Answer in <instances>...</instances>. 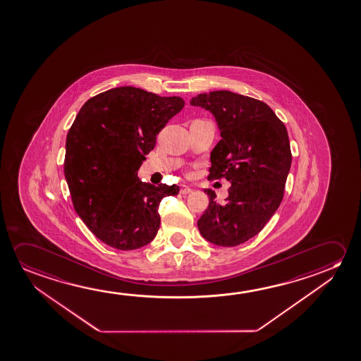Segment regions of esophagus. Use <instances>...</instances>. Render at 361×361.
I'll return each instance as SVG.
<instances>
[{
    "mask_svg": "<svg viewBox=\"0 0 361 361\" xmlns=\"http://www.w3.org/2000/svg\"><path fill=\"white\" fill-rule=\"evenodd\" d=\"M192 192V189H190L189 186H181L180 189V194L181 195H189Z\"/></svg>",
    "mask_w": 361,
    "mask_h": 361,
    "instance_id": "1",
    "label": "esophagus"
}]
</instances>
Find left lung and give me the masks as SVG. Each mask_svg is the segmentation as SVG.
<instances>
[{
	"label": "left lung",
	"mask_w": 361,
	"mask_h": 361,
	"mask_svg": "<svg viewBox=\"0 0 361 361\" xmlns=\"http://www.w3.org/2000/svg\"><path fill=\"white\" fill-rule=\"evenodd\" d=\"M210 111L221 140L211 151L209 180L231 183L224 204L205 189L209 207L197 221L204 239L231 247L260 233L278 210L291 166L288 131L262 101L221 90L190 101Z\"/></svg>",
	"instance_id": "8db88e82"
}]
</instances>
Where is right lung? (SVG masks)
I'll list each match as a JSON object with an SVG mask.
<instances>
[{
	"label": "right lung",
	"instance_id": "1",
	"mask_svg": "<svg viewBox=\"0 0 361 361\" xmlns=\"http://www.w3.org/2000/svg\"><path fill=\"white\" fill-rule=\"evenodd\" d=\"M183 105L178 96L122 86L91 97L78 111L63 171L78 216L106 245L135 250L155 239L161 200L178 195V186L142 183L137 171Z\"/></svg>",
	"mask_w": 361,
	"mask_h": 361
}]
</instances>
